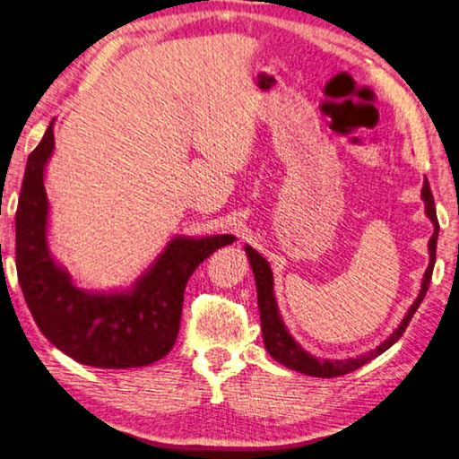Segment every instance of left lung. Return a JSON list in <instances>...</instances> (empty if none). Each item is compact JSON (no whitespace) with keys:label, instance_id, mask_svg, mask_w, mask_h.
<instances>
[{"label":"left lung","instance_id":"obj_1","mask_svg":"<svg viewBox=\"0 0 459 459\" xmlns=\"http://www.w3.org/2000/svg\"><path fill=\"white\" fill-rule=\"evenodd\" d=\"M420 199L425 203V213L429 217L433 223V236L429 238V266H427L423 281H420V289L417 299L412 300V305L409 307V311L404 313L403 321L399 323V327L390 333L385 342L377 348L366 351L362 356L356 358H348V359H321L309 354L303 345H300L295 337L290 335L289 327L284 325V321L281 317L279 311V303H276L274 297V279H273V270H270L268 260L264 256L254 250L252 246H244L246 256L250 260L252 273H254V281H256V292H258V309H260V327H262V335H264V348L268 350V354L273 356L276 362L287 366L289 370H297L300 374H307V377H315V378H335V377H343V374H350L362 368L364 364L370 362L380 354L390 348V345L399 342V337L404 333L409 321L412 319V315L419 309V305L423 303V299L429 290L431 284V274H433V266H435V250H437V236H439V223H437V213H435V201L429 189V183L427 178L423 180V189H420Z\"/></svg>","mask_w":459,"mask_h":459}]
</instances>
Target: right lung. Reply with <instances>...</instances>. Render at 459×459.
Wrapping results in <instances>:
<instances>
[{"label":"right lung","mask_w":459,"mask_h":459,"mask_svg":"<svg viewBox=\"0 0 459 459\" xmlns=\"http://www.w3.org/2000/svg\"><path fill=\"white\" fill-rule=\"evenodd\" d=\"M52 126L28 156L16 212V268L28 309L42 335L79 364L124 370L159 362L177 342L186 281L236 238L175 236L130 287H77L48 247L44 172L55 152Z\"/></svg>","instance_id":"1"}]
</instances>
